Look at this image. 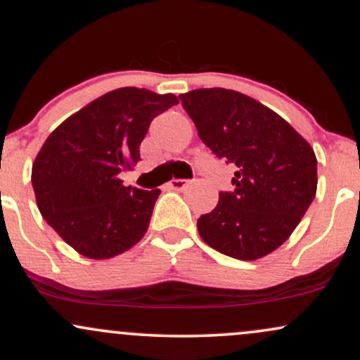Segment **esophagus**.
Masks as SVG:
<instances>
[{
  "label": "esophagus",
  "mask_w": 360,
  "mask_h": 360,
  "mask_svg": "<svg viewBox=\"0 0 360 360\" xmlns=\"http://www.w3.org/2000/svg\"><path fill=\"white\" fill-rule=\"evenodd\" d=\"M187 185H188V180H184V179H173L172 181H168V187L172 188V191H184Z\"/></svg>",
  "instance_id": "esophagus-1"
}]
</instances>
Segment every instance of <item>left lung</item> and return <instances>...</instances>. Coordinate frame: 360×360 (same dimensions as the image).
Returning a JSON list of instances; mask_svg holds the SVG:
<instances>
[{"mask_svg":"<svg viewBox=\"0 0 360 360\" xmlns=\"http://www.w3.org/2000/svg\"><path fill=\"white\" fill-rule=\"evenodd\" d=\"M202 143L236 167L233 192L202 214V240L223 255L257 260L284 243L316 195V156L288 120L226 88L180 95Z\"/></svg>","mask_w":360,"mask_h":360,"instance_id":"left-lung-1","label":"left lung"}]
</instances>
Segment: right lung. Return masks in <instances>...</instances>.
I'll return each mask as SVG.
<instances>
[{"mask_svg":"<svg viewBox=\"0 0 360 360\" xmlns=\"http://www.w3.org/2000/svg\"><path fill=\"white\" fill-rule=\"evenodd\" d=\"M179 98L146 88H119L56 127L32 165L37 207L79 255L105 260L148 231L160 188L126 187L119 173L139 161L149 124Z\"/></svg>","mask_w":360,"mask_h":360,"instance_id":"1","label":"right lung"}]
</instances>
